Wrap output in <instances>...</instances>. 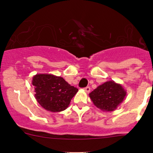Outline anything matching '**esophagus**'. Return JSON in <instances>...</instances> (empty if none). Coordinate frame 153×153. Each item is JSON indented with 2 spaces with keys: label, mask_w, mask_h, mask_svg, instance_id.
<instances>
[{
  "label": "esophagus",
  "mask_w": 153,
  "mask_h": 153,
  "mask_svg": "<svg viewBox=\"0 0 153 153\" xmlns=\"http://www.w3.org/2000/svg\"><path fill=\"white\" fill-rule=\"evenodd\" d=\"M84 90H85L86 92H87V93H89V92H90V87L89 86H86V87L84 88Z\"/></svg>",
  "instance_id": "34e87169"
}]
</instances>
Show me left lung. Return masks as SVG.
I'll use <instances>...</instances> for the list:
<instances>
[{"mask_svg":"<svg viewBox=\"0 0 153 153\" xmlns=\"http://www.w3.org/2000/svg\"><path fill=\"white\" fill-rule=\"evenodd\" d=\"M126 90L119 84L109 81L98 86L89 93L94 105L104 112H112L124 101Z\"/></svg>","mask_w":153,"mask_h":153,"instance_id":"8db88e82","label":"left lung"}]
</instances>
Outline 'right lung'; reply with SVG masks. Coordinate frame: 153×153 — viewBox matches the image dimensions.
I'll return each instance as SVG.
<instances>
[{"label": "right lung", "mask_w": 153, "mask_h": 153, "mask_svg": "<svg viewBox=\"0 0 153 153\" xmlns=\"http://www.w3.org/2000/svg\"><path fill=\"white\" fill-rule=\"evenodd\" d=\"M35 97L43 108L52 112H61L69 106L78 89L63 78L52 74H37L32 78Z\"/></svg>", "instance_id": "right-lung-1"}]
</instances>
